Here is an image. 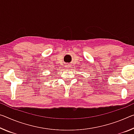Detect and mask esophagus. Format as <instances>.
<instances>
[{
    "label": "esophagus",
    "instance_id": "obj_1",
    "mask_svg": "<svg viewBox=\"0 0 134 134\" xmlns=\"http://www.w3.org/2000/svg\"><path fill=\"white\" fill-rule=\"evenodd\" d=\"M69 65H66V68H69Z\"/></svg>",
    "mask_w": 134,
    "mask_h": 134
}]
</instances>
